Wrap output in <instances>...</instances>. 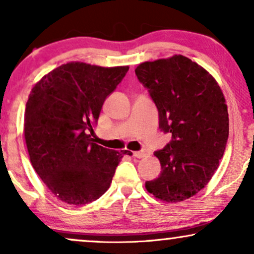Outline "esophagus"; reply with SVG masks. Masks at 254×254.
<instances>
[{
    "instance_id": "esophagus-1",
    "label": "esophagus",
    "mask_w": 254,
    "mask_h": 254,
    "mask_svg": "<svg viewBox=\"0 0 254 254\" xmlns=\"http://www.w3.org/2000/svg\"><path fill=\"white\" fill-rule=\"evenodd\" d=\"M133 156L137 158H142L146 156V152L144 150H140V151H135L133 152Z\"/></svg>"
}]
</instances>
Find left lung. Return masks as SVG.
Returning a JSON list of instances; mask_svg holds the SVG:
<instances>
[{"mask_svg":"<svg viewBox=\"0 0 254 254\" xmlns=\"http://www.w3.org/2000/svg\"><path fill=\"white\" fill-rule=\"evenodd\" d=\"M135 73L158 110V124L172 140L154 152L162 172L145 182L164 202H180L204 188L219 167L228 139V112L218 82L183 56L146 61Z\"/></svg>","mask_w":254,"mask_h":254,"instance_id":"8db88e82","label":"left lung"}]
</instances>
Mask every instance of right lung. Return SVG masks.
I'll list each match as a JSON object with an SVG mask.
<instances>
[{"label": "right lung", "mask_w": 254, "mask_h": 254, "mask_svg": "<svg viewBox=\"0 0 254 254\" xmlns=\"http://www.w3.org/2000/svg\"><path fill=\"white\" fill-rule=\"evenodd\" d=\"M129 66L64 64L42 77L24 111V139L30 163L52 194L82 206L108 190L124 155L93 143V127L105 99Z\"/></svg>", "instance_id": "right-lung-1"}]
</instances>
